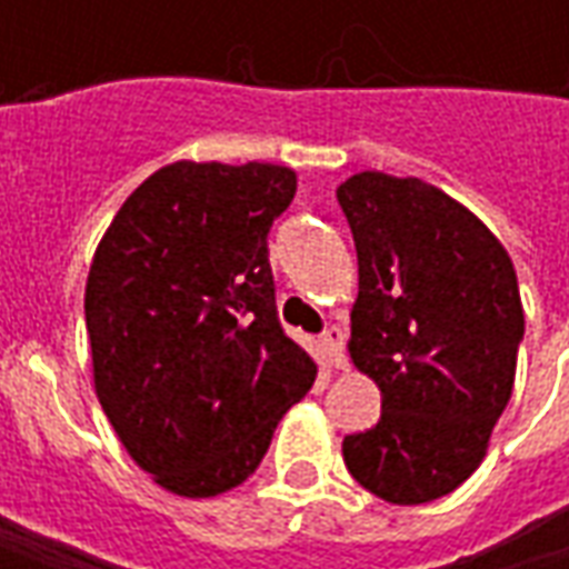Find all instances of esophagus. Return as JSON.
Segmentation results:
<instances>
[{"label": "esophagus", "mask_w": 569, "mask_h": 569, "mask_svg": "<svg viewBox=\"0 0 569 569\" xmlns=\"http://www.w3.org/2000/svg\"><path fill=\"white\" fill-rule=\"evenodd\" d=\"M320 345L322 353H326V362L332 369H345V329L341 326H326Z\"/></svg>", "instance_id": "1"}]
</instances>
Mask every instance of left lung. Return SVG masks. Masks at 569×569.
<instances>
[{
  "mask_svg": "<svg viewBox=\"0 0 569 569\" xmlns=\"http://www.w3.org/2000/svg\"><path fill=\"white\" fill-rule=\"evenodd\" d=\"M357 243L350 359L381 387V420L345 436L359 485L396 506L472 476L512 396L525 310L512 259L472 212L423 179L338 186Z\"/></svg>",
  "mask_w": 569,
  "mask_h": 569,
  "instance_id": "obj_1",
  "label": "left lung"
}]
</instances>
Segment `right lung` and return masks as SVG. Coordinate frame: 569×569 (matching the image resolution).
I'll use <instances>...</instances> for the list:
<instances>
[{"mask_svg":"<svg viewBox=\"0 0 569 569\" xmlns=\"http://www.w3.org/2000/svg\"><path fill=\"white\" fill-rule=\"evenodd\" d=\"M292 198L289 167L176 161L124 200L97 247L84 289L97 396L130 457L179 497L247 481L313 387L268 259Z\"/></svg>","mask_w":569,"mask_h":569,"instance_id":"1","label":"right lung"}]
</instances>
